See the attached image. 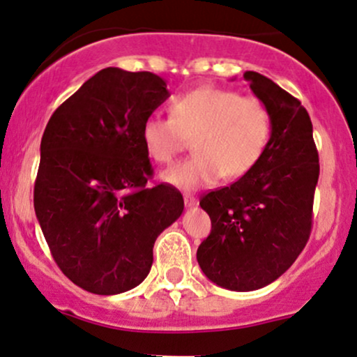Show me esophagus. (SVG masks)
I'll return each mask as SVG.
<instances>
[{
  "mask_svg": "<svg viewBox=\"0 0 357 357\" xmlns=\"http://www.w3.org/2000/svg\"><path fill=\"white\" fill-rule=\"evenodd\" d=\"M183 202H185V207H195V206H197V199H195L194 195H190V194L183 195Z\"/></svg>",
  "mask_w": 357,
  "mask_h": 357,
  "instance_id": "esophagus-1",
  "label": "esophagus"
}]
</instances>
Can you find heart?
<instances>
[{
	"label": "heart",
	"mask_w": 357,
	"mask_h": 357,
	"mask_svg": "<svg viewBox=\"0 0 357 357\" xmlns=\"http://www.w3.org/2000/svg\"><path fill=\"white\" fill-rule=\"evenodd\" d=\"M270 135L271 113L261 99L212 86L175 96L168 118L153 114L142 126L148 157L157 163L174 162L192 138L194 155L162 174L180 190L244 177L263 157Z\"/></svg>",
	"instance_id": "heart-1"
}]
</instances>
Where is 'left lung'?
Returning <instances> with one entry per match:
<instances>
[{
    "instance_id": "8db88e82",
    "label": "left lung",
    "mask_w": 357,
    "mask_h": 357,
    "mask_svg": "<svg viewBox=\"0 0 357 357\" xmlns=\"http://www.w3.org/2000/svg\"><path fill=\"white\" fill-rule=\"evenodd\" d=\"M244 79L270 109V142L250 174L200 199L212 229L197 250L204 275L234 291L270 285L294 265L310 238L320 170L305 107L258 72Z\"/></svg>"
}]
</instances>
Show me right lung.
Masks as SVG:
<instances>
[{
  "instance_id": "right-lung-1",
  "label": "right lung",
  "mask_w": 357,
  "mask_h": 357,
  "mask_svg": "<svg viewBox=\"0 0 357 357\" xmlns=\"http://www.w3.org/2000/svg\"><path fill=\"white\" fill-rule=\"evenodd\" d=\"M151 72L107 67L52 114L40 143L35 214L50 253L75 285L98 295L146 278L158 234L180 218L182 194L153 175L142 142L168 98Z\"/></svg>"
}]
</instances>
